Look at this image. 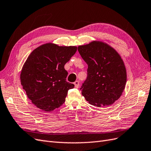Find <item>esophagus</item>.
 <instances>
[{"label": "esophagus", "mask_w": 151, "mask_h": 151, "mask_svg": "<svg viewBox=\"0 0 151 151\" xmlns=\"http://www.w3.org/2000/svg\"><path fill=\"white\" fill-rule=\"evenodd\" d=\"M74 85H75V87L76 88H78L79 87V82L78 81H76L74 82Z\"/></svg>", "instance_id": "obj_1"}]
</instances>
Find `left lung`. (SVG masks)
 Here are the masks:
<instances>
[{
    "label": "left lung",
    "instance_id": "8db88e82",
    "mask_svg": "<svg viewBox=\"0 0 151 151\" xmlns=\"http://www.w3.org/2000/svg\"><path fill=\"white\" fill-rule=\"evenodd\" d=\"M78 51L88 64V76L80 89L89 104L111 105L120 98L126 83V70L118 52L108 44L93 41L79 46Z\"/></svg>",
    "mask_w": 151,
    "mask_h": 151
}]
</instances>
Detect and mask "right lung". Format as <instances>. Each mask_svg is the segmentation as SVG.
Returning a JSON list of instances; mask_svg holds the SVG:
<instances>
[{
  "instance_id": "right-lung-1",
  "label": "right lung",
  "mask_w": 151,
  "mask_h": 151,
  "mask_svg": "<svg viewBox=\"0 0 151 151\" xmlns=\"http://www.w3.org/2000/svg\"><path fill=\"white\" fill-rule=\"evenodd\" d=\"M77 51L76 46L47 43L32 51L23 65L20 79L27 96L37 107L50 112L65 101L74 85L66 81L65 65Z\"/></svg>"
}]
</instances>
